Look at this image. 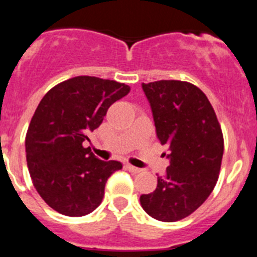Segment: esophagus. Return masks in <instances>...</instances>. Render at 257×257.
I'll return each mask as SVG.
<instances>
[{
    "label": "esophagus",
    "mask_w": 257,
    "mask_h": 257,
    "mask_svg": "<svg viewBox=\"0 0 257 257\" xmlns=\"http://www.w3.org/2000/svg\"><path fill=\"white\" fill-rule=\"evenodd\" d=\"M127 169H128V171L133 172V174H139V172H142V169H139V167H135V166L133 165H127Z\"/></svg>",
    "instance_id": "obj_1"
}]
</instances>
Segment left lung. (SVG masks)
Returning <instances> with one entry per match:
<instances>
[{
	"mask_svg": "<svg viewBox=\"0 0 257 257\" xmlns=\"http://www.w3.org/2000/svg\"><path fill=\"white\" fill-rule=\"evenodd\" d=\"M142 86L157 138L169 145L170 166L158 176L156 190L140 196V203L153 219L178 221L194 212L216 185L224 153L221 127L197 86L175 79Z\"/></svg>",
	"mask_w": 257,
	"mask_h": 257,
	"instance_id": "8db88e82",
	"label": "left lung"
}]
</instances>
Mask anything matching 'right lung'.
<instances>
[{
  "label": "right lung",
  "mask_w": 257,
  "mask_h": 257,
  "mask_svg": "<svg viewBox=\"0 0 257 257\" xmlns=\"http://www.w3.org/2000/svg\"><path fill=\"white\" fill-rule=\"evenodd\" d=\"M128 92L130 86L117 81L78 76L42 97L27 131V166L52 210L78 217L101 203L106 180L122 163L99 160L83 142L100 126L109 106Z\"/></svg>",
  "instance_id": "obj_1"
}]
</instances>
